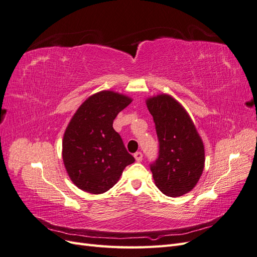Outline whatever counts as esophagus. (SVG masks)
<instances>
[{"label":"esophagus","instance_id":"34e87169","mask_svg":"<svg viewBox=\"0 0 257 257\" xmlns=\"http://www.w3.org/2000/svg\"><path fill=\"white\" fill-rule=\"evenodd\" d=\"M134 158H135V160L137 161V162H142L143 161V153L142 152H136L135 154H134Z\"/></svg>","mask_w":257,"mask_h":257}]
</instances>
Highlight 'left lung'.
<instances>
[{
  "label": "left lung",
  "instance_id": "1",
  "mask_svg": "<svg viewBox=\"0 0 257 257\" xmlns=\"http://www.w3.org/2000/svg\"><path fill=\"white\" fill-rule=\"evenodd\" d=\"M160 143L150 169L159 190L170 197L192 191L205 167L204 143L184 107L165 93L146 99Z\"/></svg>",
  "mask_w": 257,
  "mask_h": 257
}]
</instances>
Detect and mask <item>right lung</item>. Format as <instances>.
Wrapping results in <instances>:
<instances>
[{
    "label": "right lung",
    "instance_id": "add662e5",
    "mask_svg": "<svg viewBox=\"0 0 257 257\" xmlns=\"http://www.w3.org/2000/svg\"><path fill=\"white\" fill-rule=\"evenodd\" d=\"M132 100L121 93L104 90L89 96L72 116L62 142V158L77 188L103 194L135 162L112 127L116 114Z\"/></svg>",
    "mask_w": 257,
    "mask_h": 257
}]
</instances>
